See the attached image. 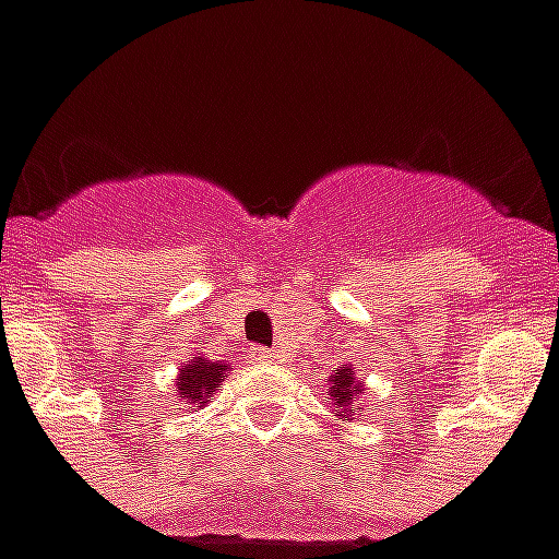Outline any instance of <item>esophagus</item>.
I'll use <instances>...</instances> for the list:
<instances>
[{
	"label": "esophagus",
	"mask_w": 559,
	"mask_h": 559,
	"mask_svg": "<svg viewBox=\"0 0 559 559\" xmlns=\"http://www.w3.org/2000/svg\"><path fill=\"white\" fill-rule=\"evenodd\" d=\"M248 356H251V359H254V362H260V365L275 362V350H263V347H254V350L248 353Z\"/></svg>",
	"instance_id": "1"
}]
</instances>
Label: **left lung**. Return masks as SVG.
I'll list each match as a JSON object with an SVG mask.
<instances>
[{
  "mask_svg": "<svg viewBox=\"0 0 559 559\" xmlns=\"http://www.w3.org/2000/svg\"><path fill=\"white\" fill-rule=\"evenodd\" d=\"M329 392H332V399H335L338 407H350L353 399L359 395V383H356V377H353L350 368H341L338 374H335V380H332Z\"/></svg>",
  "mask_w": 559,
  "mask_h": 559,
  "instance_id": "obj_1",
  "label": "left lung"
}]
</instances>
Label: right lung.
<instances>
[{
  "instance_id": "add662e5",
  "label": "right lung",
  "mask_w": 559,
  "mask_h": 559,
  "mask_svg": "<svg viewBox=\"0 0 559 559\" xmlns=\"http://www.w3.org/2000/svg\"><path fill=\"white\" fill-rule=\"evenodd\" d=\"M224 374H227V365L209 362V359H194L191 365L179 368L176 392L188 404H206V399H212L215 389L221 386V377Z\"/></svg>"
}]
</instances>
